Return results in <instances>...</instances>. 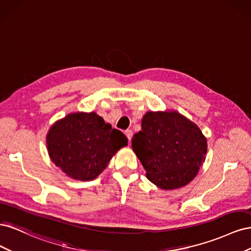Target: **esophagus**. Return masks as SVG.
<instances>
[{
  "label": "esophagus",
  "instance_id": "34e87169",
  "mask_svg": "<svg viewBox=\"0 0 251 251\" xmlns=\"http://www.w3.org/2000/svg\"><path fill=\"white\" fill-rule=\"evenodd\" d=\"M126 138H127V140H128V142L131 141V138H132V135H133V132L131 131V130H126Z\"/></svg>",
  "mask_w": 251,
  "mask_h": 251
}]
</instances>
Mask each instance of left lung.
Returning <instances> with one entry per match:
<instances>
[{"label":"left lung","mask_w":251,"mask_h":251,"mask_svg":"<svg viewBox=\"0 0 251 251\" xmlns=\"http://www.w3.org/2000/svg\"><path fill=\"white\" fill-rule=\"evenodd\" d=\"M132 148L148 179L162 189L189 183L205 160L206 139L200 128L177 112H149Z\"/></svg>","instance_id":"8db88e82"}]
</instances>
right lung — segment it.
Segmentation results:
<instances>
[{"label": "right lung", "instance_id": "right-lung-1", "mask_svg": "<svg viewBox=\"0 0 251 251\" xmlns=\"http://www.w3.org/2000/svg\"><path fill=\"white\" fill-rule=\"evenodd\" d=\"M127 144L125 134L95 113H73L53 125L47 135L51 160L68 176L93 180L112 156Z\"/></svg>", "mask_w": 251, "mask_h": 251}]
</instances>
